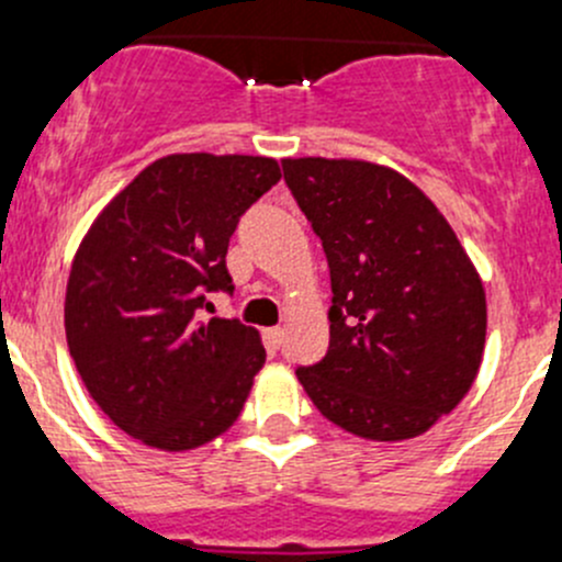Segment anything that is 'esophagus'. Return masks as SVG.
<instances>
[{
  "instance_id": "obj_1",
  "label": "esophagus",
  "mask_w": 562,
  "mask_h": 562,
  "mask_svg": "<svg viewBox=\"0 0 562 562\" xmlns=\"http://www.w3.org/2000/svg\"><path fill=\"white\" fill-rule=\"evenodd\" d=\"M266 342H269L271 348H280L282 342H285V329H280V326H274V329H266Z\"/></svg>"
}]
</instances>
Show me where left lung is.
<instances>
[{
  "mask_svg": "<svg viewBox=\"0 0 562 562\" xmlns=\"http://www.w3.org/2000/svg\"><path fill=\"white\" fill-rule=\"evenodd\" d=\"M288 189L324 244L329 351L299 368L329 423L403 442L453 412L486 348V291L442 211L392 167L282 159Z\"/></svg>",
  "mask_w": 562,
  "mask_h": 562,
  "instance_id": "left-lung-1",
  "label": "left lung"
}]
</instances>
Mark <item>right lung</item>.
Returning a JSON list of instances; mask_svg holds the SVG:
<instances>
[{
    "label": "right lung",
    "instance_id": "obj_1",
    "mask_svg": "<svg viewBox=\"0 0 562 562\" xmlns=\"http://www.w3.org/2000/svg\"><path fill=\"white\" fill-rule=\"evenodd\" d=\"M280 178L269 156H165L103 205L76 249L68 351L98 408L148 448H203L247 403L266 362L260 331L198 321V310L205 291H233L225 255L238 216Z\"/></svg>",
    "mask_w": 562,
    "mask_h": 562
}]
</instances>
